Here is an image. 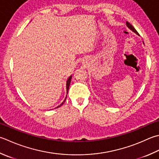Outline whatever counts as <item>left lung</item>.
Listing matches in <instances>:
<instances>
[{
	"label": "left lung",
	"instance_id": "1",
	"mask_svg": "<svg viewBox=\"0 0 159 159\" xmlns=\"http://www.w3.org/2000/svg\"><path fill=\"white\" fill-rule=\"evenodd\" d=\"M126 25H127V27L129 28V30H131L132 32H134V33H136V34H137L138 35H139V34H138V32H137V31H136L135 29H134V27L130 23H129L128 22H126Z\"/></svg>",
	"mask_w": 159,
	"mask_h": 159
}]
</instances>
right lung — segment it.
<instances>
[{
    "label": "right lung",
    "mask_w": 159,
    "mask_h": 159,
    "mask_svg": "<svg viewBox=\"0 0 159 159\" xmlns=\"http://www.w3.org/2000/svg\"><path fill=\"white\" fill-rule=\"evenodd\" d=\"M71 76H70L69 78H68V79H67V83H66V89H67V93H68V90H69V88H70V83H71ZM66 98H67V96H66V97H65V100H64V101L62 102V103L60 105H58V107H57V108H58V107H61L62 105H63L64 102H65V100H66Z\"/></svg>",
    "instance_id": "add662e5"
}]
</instances>
